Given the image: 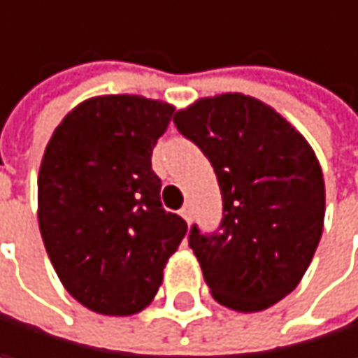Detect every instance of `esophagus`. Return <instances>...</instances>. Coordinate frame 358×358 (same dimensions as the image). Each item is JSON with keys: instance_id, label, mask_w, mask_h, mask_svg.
<instances>
[{"instance_id": "34e87169", "label": "esophagus", "mask_w": 358, "mask_h": 358, "mask_svg": "<svg viewBox=\"0 0 358 358\" xmlns=\"http://www.w3.org/2000/svg\"><path fill=\"white\" fill-rule=\"evenodd\" d=\"M179 215H181V217H183V219L189 223V221H192V215H194V210H192V206H189V204H185V206L179 210Z\"/></svg>"}]
</instances>
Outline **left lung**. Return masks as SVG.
I'll list each match as a JSON object with an SVG mask.
<instances>
[{
	"label": "left lung",
	"instance_id": "obj_1",
	"mask_svg": "<svg viewBox=\"0 0 358 358\" xmlns=\"http://www.w3.org/2000/svg\"><path fill=\"white\" fill-rule=\"evenodd\" d=\"M215 169L223 217L215 231L189 227L217 302L263 310L287 296L319 246L325 185L315 152L273 108L242 95L198 99L173 118Z\"/></svg>",
	"mask_w": 358,
	"mask_h": 358
}]
</instances>
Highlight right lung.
Returning a JSON list of instances; mask_svg holds the SVG:
<instances>
[{"label": "right lung", "instance_id": "1", "mask_svg": "<svg viewBox=\"0 0 358 358\" xmlns=\"http://www.w3.org/2000/svg\"><path fill=\"white\" fill-rule=\"evenodd\" d=\"M175 108L139 95L77 106L39 169V229L73 298L101 315L145 308L187 223L160 202L152 150Z\"/></svg>", "mask_w": 358, "mask_h": 358}]
</instances>
